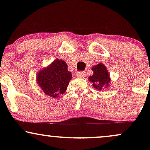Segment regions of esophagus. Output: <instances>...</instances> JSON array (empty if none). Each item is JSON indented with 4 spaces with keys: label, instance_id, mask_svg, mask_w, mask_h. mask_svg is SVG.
<instances>
[{
    "label": "esophagus",
    "instance_id": "34e87169",
    "mask_svg": "<svg viewBox=\"0 0 150 150\" xmlns=\"http://www.w3.org/2000/svg\"><path fill=\"white\" fill-rule=\"evenodd\" d=\"M77 76L79 78H83V77H85V72H77Z\"/></svg>",
    "mask_w": 150,
    "mask_h": 150
}]
</instances>
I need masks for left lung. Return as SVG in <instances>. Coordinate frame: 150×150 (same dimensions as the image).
<instances>
[{
    "label": "left lung",
    "mask_w": 150,
    "mask_h": 150,
    "mask_svg": "<svg viewBox=\"0 0 150 150\" xmlns=\"http://www.w3.org/2000/svg\"><path fill=\"white\" fill-rule=\"evenodd\" d=\"M93 75L89 77V81L92 83L94 89L102 91L108 88L111 85V77L106 65L103 63H98L92 68Z\"/></svg>",
    "instance_id": "left-lung-1"
}]
</instances>
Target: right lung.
<instances>
[{
	"mask_svg": "<svg viewBox=\"0 0 150 150\" xmlns=\"http://www.w3.org/2000/svg\"><path fill=\"white\" fill-rule=\"evenodd\" d=\"M72 79V73L63 60L57 58L51 64L43 68L37 75V84L46 95L53 99L66 92Z\"/></svg>",
	"mask_w": 150,
	"mask_h": 150,
	"instance_id": "obj_1",
	"label": "right lung"
}]
</instances>
